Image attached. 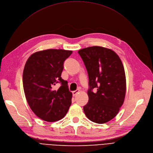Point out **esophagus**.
Instances as JSON below:
<instances>
[{
	"mask_svg": "<svg viewBox=\"0 0 153 153\" xmlns=\"http://www.w3.org/2000/svg\"><path fill=\"white\" fill-rule=\"evenodd\" d=\"M79 90H75V91H72V94H73V96L75 97L78 93H79Z\"/></svg>",
	"mask_w": 153,
	"mask_h": 153,
	"instance_id": "1",
	"label": "esophagus"
}]
</instances>
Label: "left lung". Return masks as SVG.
I'll return each instance as SVG.
<instances>
[{"mask_svg":"<svg viewBox=\"0 0 153 153\" xmlns=\"http://www.w3.org/2000/svg\"><path fill=\"white\" fill-rule=\"evenodd\" d=\"M78 53L89 78V100L83 106L84 113L93 122L105 123L115 117L124 102L126 76L123 63L114 51L104 47H90Z\"/></svg>","mask_w":153,"mask_h":153,"instance_id":"8db88e82","label":"left lung"}]
</instances>
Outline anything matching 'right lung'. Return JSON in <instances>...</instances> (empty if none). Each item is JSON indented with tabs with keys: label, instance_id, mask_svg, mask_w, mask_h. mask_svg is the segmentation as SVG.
<instances>
[{
	"label": "right lung",
	"instance_id": "1",
	"mask_svg": "<svg viewBox=\"0 0 153 153\" xmlns=\"http://www.w3.org/2000/svg\"><path fill=\"white\" fill-rule=\"evenodd\" d=\"M72 51L48 49L28 58L23 72V86L27 103L40 119L53 122L62 119L71 104L72 93L61 77L65 60ZM61 86L57 91L53 87Z\"/></svg>",
	"mask_w": 153,
	"mask_h": 153
}]
</instances>
